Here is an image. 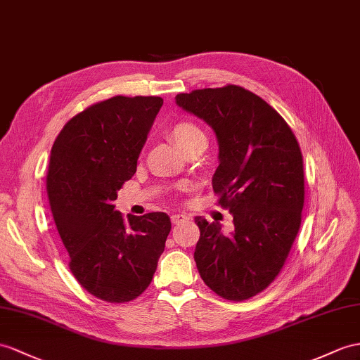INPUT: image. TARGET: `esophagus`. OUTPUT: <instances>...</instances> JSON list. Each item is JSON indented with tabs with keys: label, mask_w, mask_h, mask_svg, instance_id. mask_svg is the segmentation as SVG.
Returning a JSON list of instances; mask_svg holds the SVG:
<instances>
[{
	"label": "esophagus",
	"mask_w": 360,
	"mask_h": 360,
	"mask_svg": "<svg viewBox=\"0 0 360 360\" xmlns=\"http://www.w3.org/2000/svg\"><path fill=\"white\" fill-rule=\"evenodd\" d=\"M186 220H188V217L183 215V214H175V215L171 217L172 224H179V223H181V221H186Z\"/></svg>",
	"instance_id": "obj_1"
}]
</instances>
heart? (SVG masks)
Returning a JSON list of instances; mask_svg holds the SVG:
<instances>
[{
	"label": "heart",
	"instance_id": "obj_1",
	"mask_svg": "<svg viewBox=\"0 0 360 360\" xmlns=\"http://www.w3.org/2000/svg\"><path fill=\"white\" fill-rule=\"evenodd\" d=\"M171 137L175 140L183 151L189 150V148L205 143L206 145V136L197 124L191 120H180L171 128Z\"/></svg>",
	"mask_w": 360,
	"mask_h": 360
}]
</instances>
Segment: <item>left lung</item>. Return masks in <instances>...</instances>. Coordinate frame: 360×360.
Returning <instances> with one entry per match:
<instances>
[{"label":"left lung","instance_id":"obj_1","mask_svg":"<svg viewBox=\"0 0 360 360\" xmlns=\"http://www.w3.org/2000/svg\"><path fill=\"white\" fill-rule=\"evenodd\" d=\"M179 107L214 128L220 165L212 177L233 231L195 218L194 252L205 284L227 301L261 293L279 275L301 227L304 162L292 128L275 108L240 85L175 96Z\"/></svg>","mask_w":360,"mask_h":360}]
</instances>
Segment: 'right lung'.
<instances>
[{
    "instance_id": "1",
    "label": "right lung",
    "mask_w": 360,
    "mask_h": 360,
    "mask_svg": "<svg viewBox=\"0 0 360 360\" xmlns=\"http://www.w3.org/2000/svg\"><path fill=\"white\" fill-rule=\"evenodd\" d=\"M162 105L159 96H114L70 119L51 146L47 195L68 267L102 301L146 290L171 231L165 212L124 218L114 209Z\"/></svg>"
}]
</instances>
